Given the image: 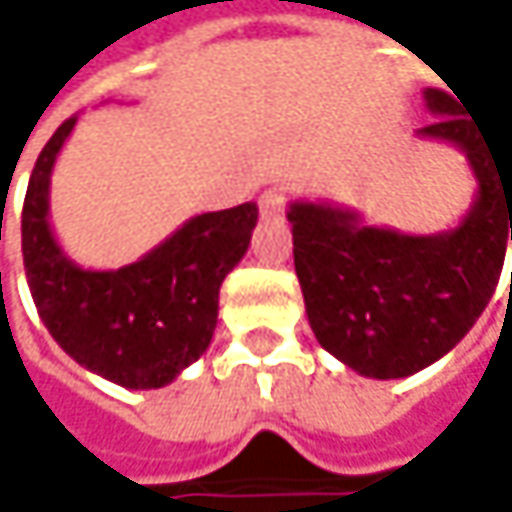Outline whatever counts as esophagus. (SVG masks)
I'll return each instance as SVG.
<instances>
[{
	"label": "esophagus",
	"instance_id": "esophagus-1",
	"mask_svg": "<svg viewBox=\"0 0 512 512\" xmlns=\"http://www.w3.org/2000/svg\"><path fill=\"white\" fill-rule=\"evenodd\" d=\"M286 208V188L275 185V188H266L260 194V214L263 217H281Z\"/></svg>",
	"mask_w": 512,
	"mask_h": 512
}]
</instances>
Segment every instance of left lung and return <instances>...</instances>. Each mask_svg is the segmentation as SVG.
Masks as SVG:
<instances>
[{"label": "left lung", "instance_id": "left-lung-1", "mask_svg": "<svg viewBox=\"0 0 512 512\" xmlns=\"http://www.w3.org/2000/svg\"><path fill=\"white\" fill-rule=\"evenodd\" d=\"M423 98L437 121L420 136L455 144L478 179L461 226L403 234L301 199L286 211L318 345L374 379L417 374L464 339L496 292L507 234L512 240V141L484 136L461 98L443 89Z\"/></svg>", "mask_w": 512, "mask_h": 512}]
</instances>
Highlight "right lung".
Instances as JSON below:
<instances>
[{
  "instance_id": "right-lung-1",
  "label": "right lung",
  "mask_w": 512,
  "mask_h": 512,
  "mask_svg": "<svg viewBox=\"0 0 512 512\" xmlns=\"http://www.w3.org/2000/svg\"><path fill=\"white\" fill-rule=\"evenodd\" d=\"M75 121L72 115L48 138L28 182L22 205L28 289L48 333L77 365L124 388H162L211 345L220 286L249 249L257 205L191 217L130 266L80 269L48 226L51 170Z\"/></svg>"
}]
</instances>
